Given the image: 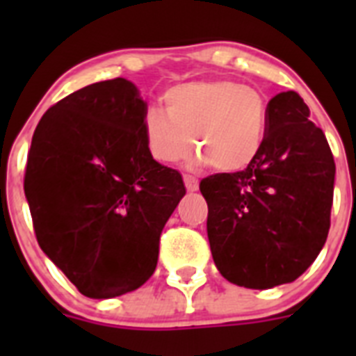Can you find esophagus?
Instances as JSON below:
<instances>
[{"label": "esophagus", "instance_id": "1", "mask_svg": "<svg viewBox=\"0 0 356 356\" xmlns=\"http://www.w3.org/2000/svg\"><path fill=\"white\" fill-rule=\"evenodd\" d=\"M184 181H185V187H187V191H197V187H200V181H197L196 176H193V175H185Z\"/></svg>", "mask_w": 356, "mask_h": 356}]
</instances>
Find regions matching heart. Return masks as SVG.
Wrapping results in <instances>:
<instances>
[{"label": "heart", "mask_w": 356, "mask_h": 356, "mask_svg": "<svg viewBox=\"0 0 356 356\" xmlns=\"http://www.w3.org/2000/svg\"><path fill=\"white\" fill-rule=\"evenodd\" d=\"M163 105L165 112L149 106L143 119L146 147L159 162H181L196 146L201 162L235 172L248 168L262 149L269 108L253 85L188 81L163 94Z\"/></svg>", "instance_id": "1"}]
</instances>
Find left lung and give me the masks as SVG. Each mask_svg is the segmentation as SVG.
Instances as JSON below:
<instances>
[{
    "instance_id": "left-lung-1",
    "label": "left lung",
    "mask_w": 356,
    "mask_h": 356,
    "mask_svg": "<svg viewBox=\"0 0 356 356\" xmlns=\"http://www.w3.org/2000/svg\"><path fill=\"white\" fill-rule=\"evenodd\" d=\"M267 108L257 159L200 184L213 262L228 282L248 289L303 275L325 246L333 203L332 149L300 94H276Z\"/></svg>"
}]
</instances>
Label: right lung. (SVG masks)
Returning <instances> with one entry per match:
<instances>
[{"label": "right lung", "instance_id": "1", "mask_svg": "<svg viewBox=\"0 0 356 356\" xmlns=\"http://www.w3.org/2000/svg\"><path fill=\"white\" fill-rule=\"evenodd\" d=\"M146 110L127 78L97 81L48 108L31 139L24 194L37 242L87 298L146 284L185 194L180 172L147 151Z\"/></svg>", "mask_w": 356, "mask_h": 356}]
</instances>
